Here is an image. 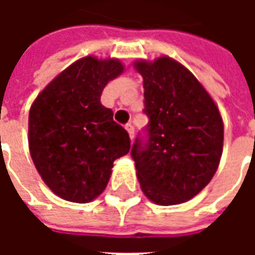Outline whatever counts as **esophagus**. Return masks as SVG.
<instances>
[{
    "mask_svg": "<svg viewBox=\"0 0 255 255\" xmlns=\"http://www.w3.org/2000/svg\"><path fill=\"white\" fill-rule=\"evenodd\" d=\"M126 129H127L128 133H129V138L133 139V135H135V129H133V126L131 124V123L126 124Z\"/></svg>",
    "mask_w": 255,
    "mask_h": 255,
    "instance_id": "obj_1",
    "label": "esophagus"
}]
</instances>
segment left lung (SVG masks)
Returning <instances> with one entry per match:
<instances>
[{"mask_svg": "<svg viewBox=\"0 0 255 255\" xmlns=\"http://www.w3.org/2000/svg\"><path fill=\"white\" fill-rule=\"evenodd\" d=\"M149 123L131 149L144 195L177 205L208 186L223 154L219 108L187 68L169 57L136 61Z\"/></svg>", "mask_w": 255, "mask_h": 255, "instance_id": "left-lung-1", "label": "left lung"}]
</instances>
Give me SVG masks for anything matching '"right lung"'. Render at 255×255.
<instances>
[{
    "label": "right lung",
    "instance_id": "right-lung-1",
    "mask_svg": "<svg viewBox=\"0 0 255 255\" xmlns=\"http://www.w3.org/2000/svg\"><path fill=\"white\" fill-rule=\"evenodd\" d=\"M123 71L115 58H80L53 79L31 106V158L47 187L65 201L87 203L98 197L115 160L129 151L128 132L101 104L108 82Z\"/></svg>",
    "mask_w": 255,
    "mask_h": 255
}]
</instances>
